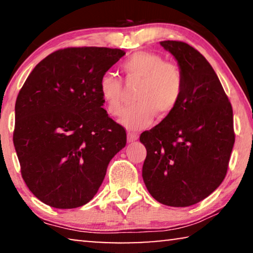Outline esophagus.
<instances>
[{
  "instance_id": "1",
  "label": "esophagus",
  "mask_w": 253,
  "mask_h": 253,
  "mask_svg": "<svg viewBox=\"0 0 253 253\" xmlns=\"http://www.w3.org/2000/svg\"><path fill=\"white\" fill-rule=\"evenodd\" d=\"M138 138V135L135 134V133H130V131H128L127 133V142L128 143H133Z\"/></svg>"
}]
</instances>
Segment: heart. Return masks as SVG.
I'll return each instance as SVG.
<instances>
[{
    "mask_svg": "<svg viewBox=\"0 0 253 253\" xmlns=\"http://www.w3.org/2000/svg\"><path fill=\"white\" fill-rule=\"evenodd\" d=\"M122 69L128 81H141L134 105L124 110L119 124L127 129L140 130L154 123L156 115L164 119L177 108L183 94L184 79L176 64L165 62L151 51H136L124 60ZM98 92L111 116L120 115L123 109V84L113 72L103 73L98 81Z\"/></svg>",
    "mask_w": 253,
    "mask_h": 253,
    "instance_id": "obj_1",
    "label": "heart"
}]
</instances>
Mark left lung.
<instances>
[{
  "label": "left lung",
  "mask_w": 253,
  "mask_h": 253,
  "mask_svg": "<svg viewBox=\"0 0 253 253\" xmlns=\"http://www.w3.org/2000/svg\"><path fill=\"white\" fill-rule=\"evenodd\" d=\"M182 71L177 108L143 131L147 149L142 169L156 201L186 208L211 195L225 179L235 134L233 109L214 70L201 52L181 41H162Z\"/></svg>",
  "instance_id": "obj_1"
}]
</instances>
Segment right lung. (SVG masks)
Returning a JSON list of instances; mask_svg holds the SVG:
<instances>
[{"instance_id":"obj_1","label":"right lung","mask_w":253,"mask_h":253,"mask_svg":"<svg viewBox=\"0 0 253 253\" xmlns=\"http://www.w3.org/2000/svg\"><path fill=\"white\" fill-rule=\"evenodd\" d=\"M125 55L83 47L52 52L34 67L16 101L13 145L33 195L56 209L87 204L125 148L126 131L102 108L98 81Z\"/></svg>"}]
</instances>
